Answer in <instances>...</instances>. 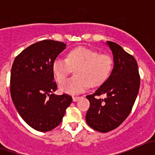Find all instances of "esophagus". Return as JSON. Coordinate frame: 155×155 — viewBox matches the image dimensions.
<instances>
[{
  "instance_id": "obj_1",
  "label": "esophagus",
  "mask_w": 155,
  "mask_h": 155,
  "mask_svg": "<svg viewBox=\"0 0 155 155\" xmlns=\"http://www.w3.org/2000/svg\"><path fill=\"white\" fill-rule=\"evenodd\" d=\"M79 99H80V97H73V102H76V101H79Z\"/></svg>"
}]
</instances>
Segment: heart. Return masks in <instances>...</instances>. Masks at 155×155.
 <instances>
[{
  "label": "heart",
  "instance_id": "b5f03b06",
  "mask_svg": "<svg viewBox=\"0 0 155 155\" xmlns=\"http://www.w3.org/2000/svg\"><path fill=\"white\" fill-rule=\"evenodd\" d=\"M113 60L109 54H100L97 51L86 47L71 50L68 58H57L53 63V71L56 79L61 82L76 69V76L65 79L60 84L64 93L78 94L89 86L103 83L110 74Z\"/></svg>",
  "mask_w": 155,
  "mask_h": 155
}]
</instances>
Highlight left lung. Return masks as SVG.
Masks as SVG:
<instances>
[{
    "label": "left lung",
    "mask_w": 155,
    "mask_h": 155,
    "mask_svg": "<svg viewBox=\"0 0 155 155\" xmlns=\"http://www.w3.org/2000/svg\"><path fill=\"white\" fill-rule=\"evenodd\" d=\"M107 44L113 54L114 67L109 78L92 94L85 118L92 129L107 133L118 127L130 113L140 85L138 65L134 56L114 42ZM106 94L104 99L96 97Z\"/></svg>",
    "instance_id": "obj_1"
}]
</instances>
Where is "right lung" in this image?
Instances as JSON below:
<instances>
[{"mask_svg": "<svg viewBox=\"0 0 155 155\" xmlns=\"http://www.w3.org/2000/svg\"><path fill=\"white\" fill-rule=\"evenodd\" d=\"M66 48L62 42L44 40L31 45L16 56L10 75V94L18 114L30 127L47 132L58 126L71 96L52 94L53 63Z\"/></svg>", "mask_w": 155, "mask_h": 155, "instance_id": "add662e5", "label": "right lung"}]
</instances>
